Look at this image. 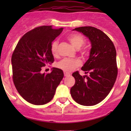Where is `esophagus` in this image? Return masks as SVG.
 Returning a JSON list of instances; mask_svg holds the SVG:
<instances>
[{
	"label": "esophagus",
	"instance_id": "esophagus-1",
	"mask_svg": "<svg viewBox=\"0 0 131 131\" xmlns=\"http://www.w3.org/2000/svg\"><path fill=\"white\" fill-rule=\"evenodd\" d=\"M64 76H65V77H68V76H70V73H67V72H64Z\"/></svg>",
	"mask_w": 131,
	"mask_h": 131
}]
</instances>
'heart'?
<instances>
[{
  "mask_svg": "<svg viewBox=\"0 0 131 131\" xmlns=\"http://www.w3.org/2000/svg\"><path fill=\"white\" fill-rule=\"evenodd\" d=\"M67 39L72 43V46L77 49H80L84 43L85 40L82 35L77 34H71L68 35ZM58 41L54 40L51 43V52L52 55L56 56L58 53ZM81 53L83 55L87 53L85 49H82ZM81 65V61L79 59H70V58H64L59 61L56 64V67L59 69L62 70L65 72H70L73 70L77 67H79Z\"/></svg>",
  "mask_w": 131,
  "mask_h": 131,
  "instance_id": "heart-1",
  "label": "heart"
}]
</instances>
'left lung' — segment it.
I'll use <instances>...</instances> for the list:
<instances>
[{
	"label": "left lung",
	"instance_id": "obj_1",
	"mask_svg": "<svg viewBox=\"0 0 131 131\" xmlns=\"http://www.w3.org/2000/svg\"><path fill=\"white\" fill-rule=\"evenodd\" d=\"M90 40V55L82 67L89 75L82 76L79 72L72 76L75 85L71 88L74 101L84 106H93L102 101L113 87L117 76L116 49L113 43L101 30L92 26L76 28Z\"/></svg>",
	"mask_w": 131,
	"mask_h": 131
}]
</instances>
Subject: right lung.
<instances>
[{
    "label": "right lung",
    "mask_w": 131,
    "mask_h": 131,
    "mask_svg": "<svg viewBox=\"0 0 131 131\" xmlns=\"http://www.w3.org/2000/svg\"><path fill=\"white\" fill-rule=\"evenodd\" d=\"M63 30L52 26L35 28L21 38L13 52V82L19 94L30 103L42 105L49 102L64 77L63 70L57 68H52L50 73H41L42 67L54 61L51 45Z\"/></svg>",
    "instance_id": "right-lung-1"
}]
</instances>
